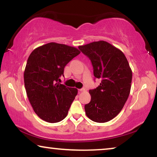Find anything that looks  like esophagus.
<instances>
[{
  "label": "esophagus",
  "instance_id": "esophagus-1",
  "mask_svg": "<svg viewBox=\"0 0 157 157\" xmlns=\"http://www.w3.org/2000/svg\"><path fill=\"white\" fill-rule=\"evenodd\" d=\"M79 91H86V88H83V89H79L78 90Z\"/></svg>",
  "mask_w": 157,
  "mask_h": 157
}]
</instances>
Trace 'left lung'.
<instances>
[{
  "label": "left lung",
  "instance_id": "8db88e82",
  "mask_svg": "<svg viewBox=\"0 0 157 157\" xmlns=\"http://www.w3.org/2000/svg\"><path fill=\"white\" fill-rule=\"evenodd\" d=\"M91 60L94 75L100 85L90 90L91 101L86 104V114L93 121L104 123L119 114L129 96L132 71L121 50L104 40L79 46Z\"/></svg>",
  "mask_w": 157,
  "mask_h": 157
}]
</instances>
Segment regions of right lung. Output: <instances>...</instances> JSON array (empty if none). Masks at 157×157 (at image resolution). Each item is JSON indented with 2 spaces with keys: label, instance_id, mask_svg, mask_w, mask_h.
I'll use <instances>...</instances> for the list:
<instances>
[{
  "label": "right lung",
  "instance_id": "add662e5",
  "mask_svg": "<svg viewBox=\"0 0 157 157\" xmlns=\"http://www.w3.org/2000/svg\"><path fill=\"white\" fill-rule=\"evenodd\" d=\"M80 53L75 47L51 42L30 54L24 71L25 91L33 111L44 121L56 123L67 116L78 89L61 84L59 77Z\"/></svg>",
  "mask_w": 157,
  "mask_h": 157
}]
</instances>
